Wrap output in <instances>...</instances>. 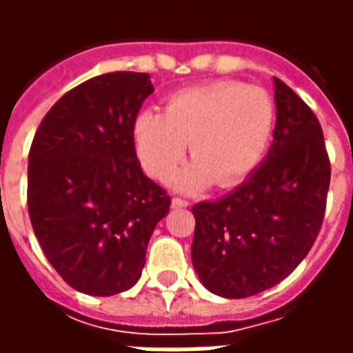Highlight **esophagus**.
Here are the masks:
<instances>
[{
	"mask_svg": "<svg viewBox=\"0 0 353 353\" xmlns=\"http://www.w3.org/2000/svg\"><path fill=\"white\" fill-rule=\"evenodd\" d=\"M170 206L174 208V210H179V208H187L189 206V202L183 199H172V202H170Z\"/></svg>",
	"mask_w": 353,
	"mask_h": 353,
	"instance_id": "34e87169",
	"label": "esophagus"
}]
</instances>
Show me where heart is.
I'll return each mask as SVG.
<instances>
[{"mask_svg": "<svg viewBox=\"0 0 353 353\" xmlns=\"http://www.w3.org/2000/svg\"><path fill=\"white\" fill-rule=\"evenodd\" d=\"M274 119V101L265 88L219 81L172 94L164 113L141 111L132 134L139 162L154 179L172 177L191 141L194 159L174 177V187L192 192L215 181L229 189L261 162Z\"/></svg>", "mask_w": 353, "mask_h": 353, "instance_id": "b5f03b06", "label": "heart"}]
</instances>
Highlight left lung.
I'll return each instance as SVG.
<instances>
[{
	"label": "left lung",
	"mask_w": 353,
	"mask_h": 353,
	"mask_svg": "<svg viewBox=\"0 0 353 353\" xmlns=\"http://www.w3.org/2000/svg\"><path fill=\"white\" fill-rule=\"evenodd\" d=\"M272 145L236 191L192 206V266L225 299L274 288L308 255L325 214L329 157L312 109L274 77Z\"/></svg>",
	"instance_id": "obj_1"
}]
</instances>
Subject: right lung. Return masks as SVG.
Instances as JSON below:
<instances>
[{
	"label": "right lung",
	"instance_id": "right-lung-1",
	"mask_svg": "<svg viewBox=\"0 0 353 353\" xmlns=\"http://www.w3.org/2000/svg\"><path fill=\"white\" fill-rule=\"evenodd\" d=\"M147 73L81 83L50 108L28 157V212L52 268L85 295L123 293L141 276L170 196L141 172L134 121Z\"/></svg>",
	"mask_w": 353,
	"mask_h": 353
}]
</instances>
